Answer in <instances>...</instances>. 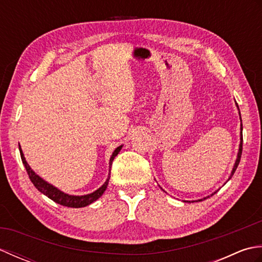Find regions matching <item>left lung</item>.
I'll return each instance as SVG.
<instances>
[{
	"label": "left lung",
	"mask_w": 262,
	"mask_h": 262,
	"mask_svg": "<svg viewBox=\"0 0 262 262\" xmlns=\"http://www.w3.org/2000/svg\"><path fill=\"white\" fill-rule=\"evenodd\" d=\"M235 104H236V107H237V109H238V105H237V103L235 102ZM238 114H240V111H238ZM240 120H241V132H240V145H238V152H237V157H236V160H235V163H234V166H233V169H232V172H231V176H230V178H229V180L231 179L232 178V176L234 174V172H235V170H236V168H237V165H238V163H240V160H241V154H242V144H243V136H242V130H243V127H242V119H241V114H240ZM217 191H215V192H213L210 194V196H213L214 193H216ZM209 196H207V197H205V198H203V199H199V200H197V202H200V200H204V199H206V198H208ZM188 203V202H187ZM190 203V202H189ZM193 203V202H192Z\"/></svg>",
	"instance_id": "8db88e82"
}]
</instances>
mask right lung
<instances>
[{
  "label": "right lung",
  "mask_w": 262,
  "mask_h": 262,
  "mask_svg": "<svg viewBox=\"0 0 262 262\" xmlns=\"http://www.w3.org/2000/svg\"><path fill=\"white\" fill-rule=\"evenodd\" d=\"M124 145H120L117 147L115 151L113 152L109 160V172L111 169V164H113V161L114 159L117 157V154L120 152V149L122 148ZM19 151H20V155H21V160H22V163H24L25 168L27 170V173L29 176L31 182L33 183V186H35L39 191L41 193L45 194L49 199L54 200L55 203H57L59 205H63L66 206V207H73V208H81V207H85V206L92 204L93 202H96L97 199H99L100 197L102 196V193L105 191V189L108 187V182L110 179V173L107 178V180L103 183V185L100 187L99 189H97L96 191H93L91 193H88V194H82V196H74V194H69V193H65L62 190H59L58 188L54 187L51 183H48L47 181H45L42 179V178L39 177L35 171H33L30 165L28 164V162L26 161V158L24 155V152H22L21 146L19 144Z\"/></svg>",
  "instance_id": "add662e5"
}]
</instances>
